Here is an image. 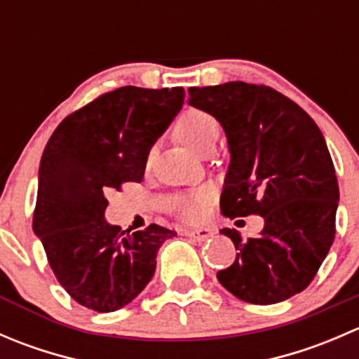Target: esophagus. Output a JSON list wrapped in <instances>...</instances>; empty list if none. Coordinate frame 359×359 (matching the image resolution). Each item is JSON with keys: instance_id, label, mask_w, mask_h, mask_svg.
<instances>
[{"instance_id": "esophagus-1", "label": "esophagus", "mask_w": 359, "mask_h": 359, "mask_svg": "<svg viewBox=\"0 0 359 359\" xmlns=\"http://www.w3.org/2000/svg\"><path fill=\"white\" fill-rule=\"evenodd\" d=\"M184 234H186L187 238H191V240L205 241L213 236V231L208 229V227H201V229H186L184 231Z\"/></svg>"}]
</instances>
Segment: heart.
<instances>
[{
  "label": "heart",
  "instance_id": "b5f03b06",
  "mask_svg": "<svg viewBox=\"0 0 359 359\" xmlns=\"http://www.w3.org/2000/svg\"><path fill=\"white\" fill-rule=\"evenodd\" d=\"M175 133L187 147H191V149L194 151V153L200 154V156H206V154L212 153V151L215 149L217 142H219L220 125L212 114H208V112L200 109H189L177 119ZM153 159L154 149H151L146 159L147 168L153 165ZM205 203V194H189V196L182 198L179 210L186 219L196 220L201 217Z\"/></svg>",
  "mask_w": 359,
  "mask_h": 359
}]
</instances>
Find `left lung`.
<instances>
[{
  "mask_svg": "<svg viewBox=\"0 0 359 359\" xmlns=\"http://www.w3.org/2000/svg\"><path fill=\"white\" fill-rule=\"evenodd\" d=\"M187 93L191 106L226 132L222 213L264 219L257 238L220 231L238 253L217 280L250 304L290 299L313 281L335 238L339 184L323 133L302 107L267 86L229 81Z\"/></svg>",
  "mask_w": 359,
  "mask_h": 359,
  "instance_id": "obj_1",
  "label": "left lung"
}]
</instances>
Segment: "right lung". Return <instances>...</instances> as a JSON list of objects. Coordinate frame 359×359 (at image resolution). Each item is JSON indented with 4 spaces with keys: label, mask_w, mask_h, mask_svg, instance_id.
I'll return each mask as SVG.
<instances>
[{
    "label": "right lung",
    "mask_w": 359,
    "mask_h": 359,
    "mask_svg": "<svg viewBox=\"0 0 359 359\" xmlns=\"http://www.w3.org/2000/svg\"><path fill=\"white\" fill-rule=\"evenodd\" d=\"M184 88L123 86L69 114L50 137L38 173L32 229L72 299L97 313L132 302L175 233L151 224L125 234L104 217L106 191L140 182L151 147L184 104Z\"/></svg>",
    "instance_id": "right-lung-1"
}]
</instances>
